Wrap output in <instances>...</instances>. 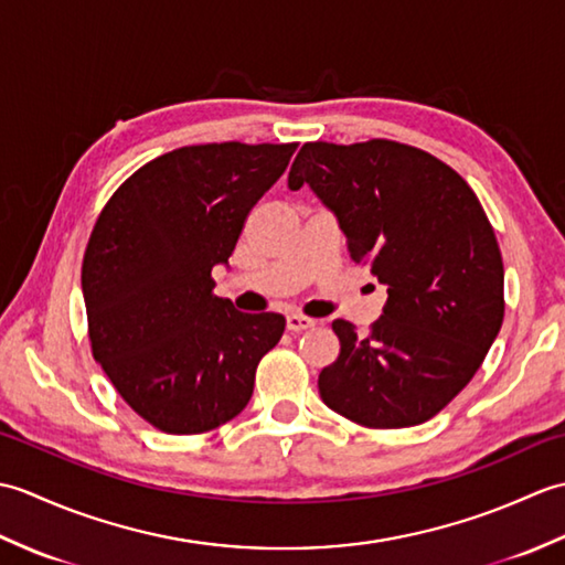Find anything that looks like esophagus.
I'll return each mask as SVG.
<instances>
[{"label": "esophagus", "instance_id": "obj_1", "mask_svg": "<svg viewBox=\"0 0 565 565\" xmlns=\"http://www.w3.org/2000/svg\"><path fill=\"white\" fill-rule=\"evenodd\" d=\"M316 320L313 318H306L301 313H289L286 316V328H289L291 332H303L308 328H313Z\"/></svg>", "mask_w": 565, "mask_h": 565}]
</instances>
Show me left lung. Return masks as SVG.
Returning a JSON list of instances; mask_svg holds the SVG:
<instances>
[{
  "label": "left lung",
  "instance_id": "obj_1",
  "mask_svg": "<svg viewBox=\"0 0 565 565\" xmlns=\"http://www.w3.org/2000/svg\"><path fill=\"white\" fill-rule=\"evenodd\" d=\"M303 184L388 291L369 334L332 322L340 356L320 371L322 403L374 429L427 423L481 369L505 316L481 201L449 164L393 140L306 142L289 189Z\"/></svg>",
  "mask_w": 565,
  "mask_h": 565
}]
</instances>
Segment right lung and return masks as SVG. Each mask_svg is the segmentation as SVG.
<instances>
[{"mask_svg": "<svg viewBox=\"0 0 565 565\" xmlns=\"http://www.w3.org/2000/svg\"><path fill=\"white\" fill-rule=\"evenodd\" d=\"M289 146L211 142L128 177L94 225L82 264L92 354L121 398L167 435H201L245 411L279 313L213 296L252 206L289 167Z\"/></svg>", "mask_w": 565, "mask_h": 565, "instance_id": "1", "label": "right lung"}]
</instances>
